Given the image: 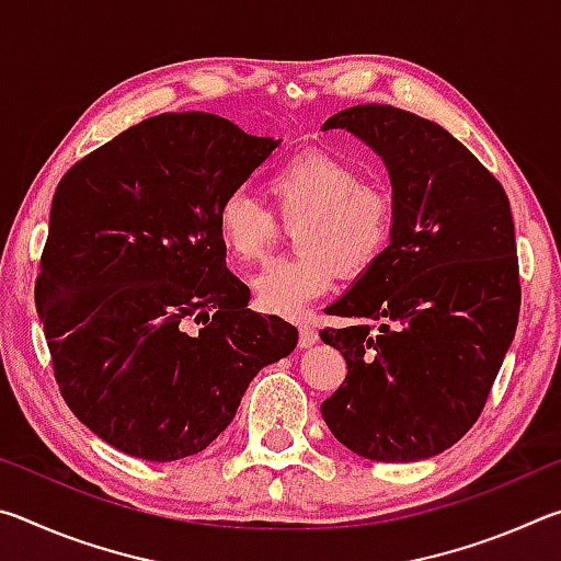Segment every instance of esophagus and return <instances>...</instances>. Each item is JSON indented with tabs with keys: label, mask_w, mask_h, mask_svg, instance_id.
I'll return each mask as SVG.
<instances>
[{
	"label": "esophagus",
	"mask_w": 561,
	"mask_h": 561,
	"mask_svg": "<svg viewBox=\"0 0 561 561\" xmlns=\"http://www.w3.org/2000/svg\"><path fill=\"white\" fill-rule=\"evenodd\" d=\"M319 341V331L311 324H301L299 327V346L301 348H311Z\"/></svg>",
	"instance_id": "esophagus-1"
}]
</instances>
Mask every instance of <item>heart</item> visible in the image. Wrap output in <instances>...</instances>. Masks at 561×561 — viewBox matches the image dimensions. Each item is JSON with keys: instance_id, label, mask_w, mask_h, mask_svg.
<instances>
[{"instance_id": "heart-1", "label": "heart", "mask_w": 561, "mask_h": 561, "mask_svg": "<svg viewBox=\"0 0 561 561\" xmlns=\"http://www.w3.org/2000/svg\"><path fill=\"white\" fill-rule=\"evenodd\" d=\"M277 213L294 230L297 257L264 264L252 277L254 299L270 314L301 317L334 287L336 272L358 277L383 257L393 232V203L383 187L364 183L354 165L324 150H307L267 180ZM217 234L234 262L260 260L277 234L272 210L247 190L225 195Z\"/></svg>"}]
</instances>
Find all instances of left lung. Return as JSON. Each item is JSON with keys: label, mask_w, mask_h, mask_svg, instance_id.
I'll use <instances>...</instances> for the list:
<instances>
[{"label": "left lung", "mask_w": 561, "mask_h": 561, "mask_svg": "<svg viewBox=\"0 0 561 561\" xmlns=\"http://www.w3.org/2000/svg\"><path fill=\"white\" fill-rule=\"evenodd\" d=\"M334 128L383 160L393 232L383 257L327 307L358 324L321 331L348 366L321 415L360 458L428 460L478 421L515 339L519 272L510 201L460 140L415 113L360 103L321 126Z\"/></svg>", "instance_id": "8db88e82"}]
</instances>
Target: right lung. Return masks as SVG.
Here are the masks:
<instances>
[{
	"mask_svg": "<svg viewBox=\"0 0 561 561\" xmlns=\"http://www.w3.org/2000/svg\"><path fill=\"white\" fill-rule=\"evenodd\" d=\"M277 146L213 113H163L56 187L36 311L64 401L116 450H205L252 378L297 346L289 321L247 309L215 225Z\"/></svg>",
	"mask_w": 561,
	"mask_h": 561,
	"instance_id": "1",
	"label": "right lung"
}]
</instances>
